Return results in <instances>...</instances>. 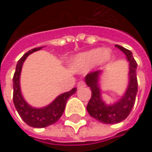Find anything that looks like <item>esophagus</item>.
<instances>
[{
  "label": "esophagus",
  "mask_w": 152,
  "mask_h": 152,
  "mask_svg": "<svg viewBox=\"0 0 152 152\" xmlns=\"http://www.w3.org/2000/svg\"><path fill=\"white\" fill-rule=\"evenodd\" d=\"M85 83L84 81H79V83H78V85H77V87H78V89H80V88H83V87H85Z\"/></svg>",
  "instance_id": "esophagus-1"
}]
</instances>
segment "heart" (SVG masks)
<instances>
[{"mask_svg": "<svg viewBox=\"0 0 152 152\" xmlns=\"http://www.w3.org/2000/svg\"><path fill=\"white\" fill-rule=\"evenodd\" d=\"M111 51L108 49H92L75 56L71 61V67L77 72H85L96 64H103L110 60Z\"/></svg>", "mask_w": 152, "mask_h": 152, "instance_id": "heart-1", "label": "heart"}]
</instances>
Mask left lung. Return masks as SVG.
Masks as SVG:
<instances>
[{"mask_svg": "<svg viewBox=\"0 0 152 152\" xmlns=\"http://www.w3.org/2000/svg\"><path fill=\"white\" fill-rule=\"evenodd\" d=\"M127 56L129 63V85L124 95L117 102L112 105H107L102 98V91L100 88V74L102 71H96L88 73L85 76V83L91 90V98L87 105V111L95 119L102 124H114L125 119L129 115L134 107L135 97L138 92L137 62L132 56V52L124 47L115 45Z\"/></svg>", "mask_w": 152, "mask_h": 152, "instance_id": "8db88e82", "label": "left lung"}]
</instances>
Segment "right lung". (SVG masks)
I'll list each match as a JSON object with an SVG mask.
<instances>
[{
	"instance_id": "right-lung-1",
	"label": "right lung",
	"mask_w": 152,
	"mask_h": 152,
	"mask_svg": "<svg viewBox=\"0 0 152 152\" xmlns=\"http://www.w3.org/2000/svg\"><path fill=\"white\" fill-rule=\"evenodd\" d=\"M42 47L34 48L28 50L18 60L14 75H13V103L18 113L27 124L33 128H45L57 122L64 112L65 106L67 100L73 95L77 88H73L70 91L61 94L56 98L53 102L48 106L41 108H35L28 105L23 99L21 93L20 88V74L23 61H25L28 56L31 53L39 50Z\"/></svg>"
}]
</instances>
